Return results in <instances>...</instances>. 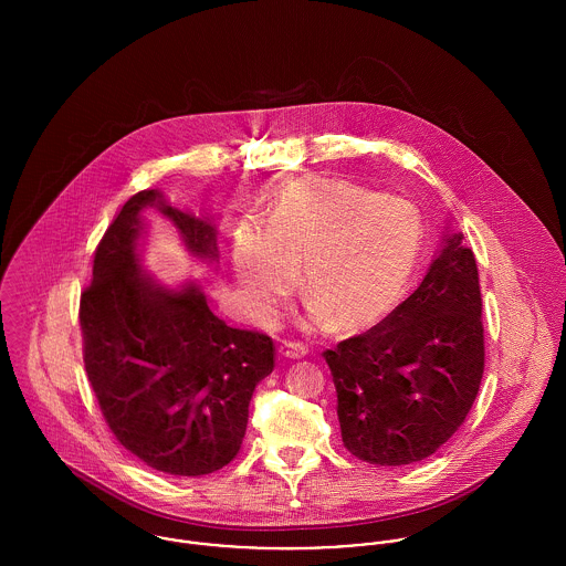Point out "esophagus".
Segmentation results:
<instances>
[{
	"label": "esophagus",
	"instance_id": "34e87169",
	"mask_svg": "<svg viewBox=\"0 0 566 566\" xmlns=\"http://www.w3.org/2000/svg\"><path fill=\"white\" fill-rule=\"evenodd\" d=\"M279 353L285 357V359H303L307 355V346L303 342H292V339H285L279 348Z\"/></svg>",
	"mask_w": 566,
	"mask_h": 566
}]
</instances>
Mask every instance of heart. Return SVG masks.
Here are the masks:
<instances>
[{"label": "heart", "mask_w": 566, "mask_h": 566, "mask_svg": "<svg viewBox=\"0 0 566 566\" xmlns=\"http://www.w3.org/2000/svg\"><path fill=\"white\" fill-rule=\"evenodd\" d=\"M420 242V216L403 198L301 176L276 193L268 222L240 224L233 268L252 310L270 318L303 265L312 323L333 321L344 333H359L397 310Z\"/></svg>", "instance_id": "heart-1"}]
</instances>
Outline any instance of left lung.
Returning a JSON list of instances; mask_svg holds the SVG:
<instances>
[{
  "label": "left lung",
  "mask_w": 566,
  "mask_h": 566,
  "mask_svg": "<svg viewBox=\"0 0 566 566\" xmlns=\"http://www.w3.org/2000/svg\"><path fill=\"white\" fill-rule=\"evenodd\" d=\"M444 231L418 290L384 323L324 359L337 392L344 447L379 467L436 453L464 422L484 375L475 254Z\"/></svg>",
  "instance_id": "left-lung-1"
}]
</instances>
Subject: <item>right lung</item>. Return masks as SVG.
I'll use <instances>...</instances> for the list:
<instances>
[{"label": "right lung", "mask_w": 566, "mask_h": 566, "mask_svg": "<svg viewBox=\"0 0 566 566\" xmlns=\"http://www.w3.org/2000/svg\"><path fill=\"white\" fill-rule=\"evenodd\" d=\"M148 209L176 227L191 256L218 263L211 218L171 207L161 189L135 193L97 243L82 292L84 368L111 431L133 455L167 475H209L242 447L274 344L213 316L198 283L167 287L144 270Z\"/></svg>", "instance_id": "add662e5"}]
</instances>
